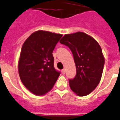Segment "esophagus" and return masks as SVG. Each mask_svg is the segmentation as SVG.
Returning <instances> with one entry per match:
<instances>
[{
    "label": "esophagus",
    "instance_id": "obj_1",
    "mask_svg": "<svg viewBox=\"0 0 120 120\" xmlns=\"http://www.w3.org/2000/svg\"><path fill=\"white\" fill-rule=\"evenodd\" d=\"M62 74H64L65 73V69H63L62 70Z\"/></svg>",
    "mask_w": 120,
    "mask_h": 120
}]
</instances>
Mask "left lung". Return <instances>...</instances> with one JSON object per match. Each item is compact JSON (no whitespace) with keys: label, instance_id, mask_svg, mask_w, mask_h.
Masks as SVG:
<instances>
[{"label":"left lung","instance_id":"obj_1","mask_svg":"<svg viewBox=\"0 0 120 120\" xmlns=\"http://www.w3.org/2000/svg\"><path fill=\"white\" fill-rule=\"evenodd\" d=\"M60 42L71 50L76 64V76L69 79L71 89L78 96L87 95L97 86L102 74L105 60L100 45L81 32L65 35Z\"/></svg>","mask_w":120,"mask_h":120}]
</instances>
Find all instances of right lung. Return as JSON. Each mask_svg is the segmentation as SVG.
I'll return each mask as SVG.
<instances>
[{
  "instance_id": "add662e5",
  "label": "right lung",
  "mask_w": 120,
  "mask_h": 120,
  "mask_svg": "<svg viewBox=\"0 0 120 120\" xmlns=\"http://www.w3.org/2000/svg\"><path fill=\"white\" fill-rule=\"evenodd\" d=\"M62 34L38 30L23 44L18 72L22 83L36 95H43L52 89L60 72L54 67L53 53Z\"/></svg>"
}]
</instances>
